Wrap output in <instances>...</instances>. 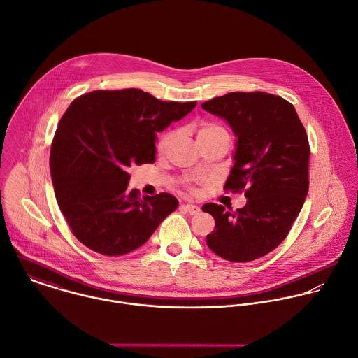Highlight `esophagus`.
Instances as JSON below:
<instances>
[{
  "label": "esophagus",
  "mask_w": 358,
  "mask_h": 358,
  "mask_svg": "<svg viewBox=\"0 0 358 358\" xmlns=\"http://www.w3.org/2000/svg\"><path fill=\"white\" fill-rule=\"evenodd\" d=\"M185 212H188L189 215H198L201 212V209L196 206V205H192V203H185L181 206Z\"/></svg>",
  "instance_id": "obj_1"
}]
</instances>
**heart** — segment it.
Instances as JSON below:
<instances>
[{"label":"heart","mask_w":358,"mask_h":358,"mask_svg":"<svg viewBox=\"0 0 358 358\" xmlns=\"http://www.w3.org/2000/svg\"><path fill=\"white\" fill-rule=\"evenodd\" d=\"M209 135H223V136H227L229 139H230V135H229V132L223 128V127H220V125H217V124H213V122H205V124H202L201 125V128H199V131H198V138H201V136H209ZM174 132H167L162 139H160V142H159V150L160 152H166L167 149H169V146L171 145V142L174 141Z\"/></svg>","instance_id":"1"}]
</instances>
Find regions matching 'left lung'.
I'll return each mask as SVG.
<instances>
[{"mask_svg": "<svg viewBox=\"0 0 358 358\" xmlns=\"http://www.w3.org/2000/svg\"><path fill=\"white\" fill-rule=\"evenodd\" d=\"M227 121L236 141L226 189L247 187L236 212L206 203L215 219L206 244L230 262H250L273 251L289 234L308 194L310 145L293 104L264 92H231L202 103Z\"/></svg>", "mask_w": 358, "mask_h": 358, "instance_id": "obj_1", "label": "left lung"}]
</instances>
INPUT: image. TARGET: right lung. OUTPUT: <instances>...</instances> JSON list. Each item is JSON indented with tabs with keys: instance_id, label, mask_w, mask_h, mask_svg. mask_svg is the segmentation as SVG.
<instances>
[{
	"instance_id": "obj_1",
	"label": "right lung",
	"mask_w": 358,
	"mask_h": 358,
	"mask_svg": "<svg viewBox=\"0 0 358 358\" xmlns=\"http://www.w3.org/2000/svg\"><path fill=\"white\" fill-rule=\"evenodd\" d=\"M196 101H162L141 89L94 90L73 100L50 153L54 194L73 236L108 257L142 247L177 209L176 196L129 189L128 169L153 163L156 132L184 118Z\"/></svg>"
}]
</instances>
